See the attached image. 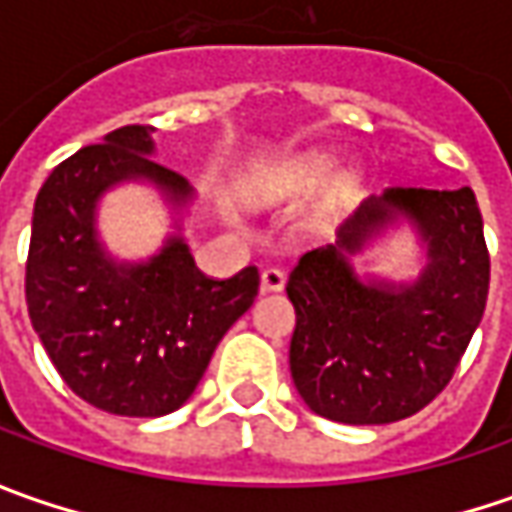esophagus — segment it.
Segmentation results:
<instances>
[{
  "mask_svg": "<svg viewBox=\"0 0 512 512\" xmlns=\"http://www.w3.org/2000/svg\"><path fill=\"white\" fill-rule=\"evenodd\" d=\"M285 282V270H279V267H267V270H262V290H265V293H279V290L285 287Z\"/></svg>",
  "mask_w": 512,
  "mask_h": 512,
  "instance_id": "1",
  "label": "esophagus"
}]
</instances>
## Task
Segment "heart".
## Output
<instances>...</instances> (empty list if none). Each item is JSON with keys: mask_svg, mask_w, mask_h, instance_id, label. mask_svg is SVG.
Here are the masks:
<instances>
[{"mask_svg": "<svg viewBox=\"0 0 512 512\" xmlns=\"http://www.w3.org/2000/svg\"><path fill=\"white\" fill-rule=\"evenodd\" d=\"M330 173H333V165L325 156H307L285 170V185L290 190H316L330 179Z\"/></svg>", "mask_w": 512, "mask_h": 512, "instance_id": "1", "label": "heart"}]
</instances>
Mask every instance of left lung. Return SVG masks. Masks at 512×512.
Masks as SVG:
<instances>
[{
	"instance_id": "1",
	"label": "left lung",
	"mask_w": 512,
	"mask_h": 512,
	"mask_svg": "<svg viewBox=\"0 0 512 512\" xmlns=\"http://www.w3.org/2000/svg\"><path fill=\"white\" fill-rule=\"evenodd\" d=\"M407 218L428 247L416 283L359 280L349 256ZM490 287L482 210L470 187H387L287 279L296 307L290 376L330 422L390 424L419 413L453 379L482 322Z\"/></svg>"
}]
</instances>
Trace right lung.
<instances>
[{
	"label": "right lung",
	"mask_w": 512,
	"mask_h": 512,
	"mask_svg": "<svg viewBox=\"0 0 512 512\" xmlns=\"http://www.w3.org/2000/svg\"><path fill=\"white\" fill-rule=\"evenodd\" d=\"M150 130H113L50 173L25 267L30 325L59 376L93 407L136 419L173 413L193 396L216 344L259 293L256 267L210 279L182 236L145 262H116L99 242L96 205L110 187L145 179L173 207L193 199L176 170L150 159Z\"/></svg>",
	"instance_id": "obj_1"
}]
</instances>
